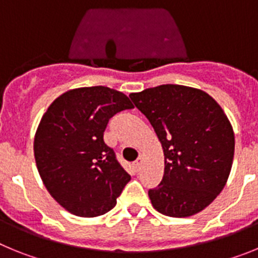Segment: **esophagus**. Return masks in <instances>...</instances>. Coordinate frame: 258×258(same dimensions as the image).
Returning <instances> with one entry per match:
<instances>
[{
    "instance_id": "esophagus-1",
    "label": "esophagus",
    "mask_w": 258,
    "mask_h": 258,
    "mask_svg": "<svg viewBox=\"0 0 258 258\" xmlns=\"http://www.w3.org/2000/svg\"><path fill=\"white\" fill-rule=\"evenodd\" d=\"M142 164H143V156L141 155V156L136 160V163H134V165H136V169L141 170V168H142Z\"/></svg>"
}]
</instances>
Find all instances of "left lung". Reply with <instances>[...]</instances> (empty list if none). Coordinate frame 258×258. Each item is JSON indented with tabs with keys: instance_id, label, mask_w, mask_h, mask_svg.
I'll return each instance as SVG.
<instances>
[{
	"instance_id": "1",
	"label": "left lung",
	"mask_w": 258,
	"mask_h": 258,
	"mask_svg": "<svg viewBox=\"0 0 258 258\" xmlns=\"http://www.w3.org/2000/svg\"><path fill=\"white\" fill-rule=\"evenodd\" d=\"M129 97L163 147V179L149 191L152 207L179 218L206 209L225 187L234 159L226 113L208 93L191 86L166 84Z\"/></svg>"
}]
</instances>
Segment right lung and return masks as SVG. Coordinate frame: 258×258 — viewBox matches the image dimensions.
<instances>
[{"label":"right lung","instance_id":"1","mask_svg":"<svg viewBox=\"0 0 258 258\" xmlns=\"http://www.w3.org/2000/svg\"><path fill=\"white\" fill-rule=\"evenodd\" d=\"M131 99L107 86L71 89L52 102L35 134L36 165L59 206L79 217H97L116 206L131 175L104 143L107 122Z\"/></svg>","mask_w":258,"mask_h":258}]
</instances>
